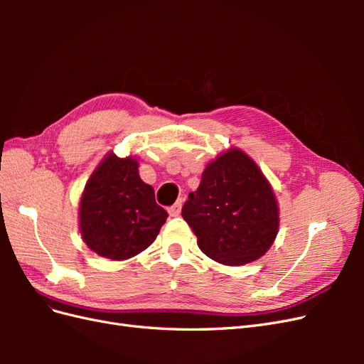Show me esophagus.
I'll use <instances>...</instances> for the list:
<instances>
[{
  "mask_svg": "<svg viewBox=\"0 0 364 364\" xmlns=\"http://www.w3.org/2000/svg\"><path fill=\"white\" fill-rule=\"evenodd\" d=\"M181 209H182V199H179L173 206L168 208V214L171 217H178L181 214Z\"/></svg>",
  "mask_w": 364,
  "mask_h": 364,
  "instance_id": "esophagus-1",
  "label": "esophagus"
}]
</instances>
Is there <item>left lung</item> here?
I'll use <instances>...</instances> for the list:
<instances>
[{
    "label": "left lung",
    "mask_w": 364,
    "mask_h": 364,
    "mask_svg": "<svg viewBox=\"0 0 364 364\" xmlns=\"http://www.w3.org/2000/svg\"><path fill=\"white\" fill-rule=\"evenodd\" d=\"M182 217L205 255L225 266L261 258L279 230V205L270 182L257 162L237 147L206 165Z\"/></svg>",
    "instance_id": "obj_1"
}]
</instances>
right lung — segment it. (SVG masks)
Masks as SVG:
<instances>
[{
    "mask_svg": "<svg viewBox=\"0 0 364 364\" xmlns=\"http://www.w3.org/2000/svg\"><path fill=\"white\" fill-rule=\"evenodd\" d=\"M135 156L109 151L87 179L79 203V229L98 257L124 261L156 240L168 214L142 182Z\"/></svg>",
    "mask_w": 364,
    "mask_h": 364,
    "instance_id": "1",
    "label": "right lung"
}]
</instances>
